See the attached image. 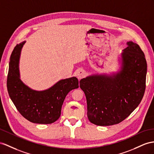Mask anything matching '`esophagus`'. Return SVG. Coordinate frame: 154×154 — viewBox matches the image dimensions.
I'll return each instance as SVG.
<instances>
[{"label": "esophagus", "instance_id": "obj_1", "mask_svg": "<svg viewBox=\"0 0 154 154\" xmlns=\"http://www.w3.org/2000/svg\"><path fill=\"white\" fill-rule=\"evenodd\" d=\"M85 74H86V73H85V72L84 70L79 69V70H78L77 72L76 76L79 79H81L83 78L85 76Z\"/></svg>", "mask_w": 154, "mask_h": 154}]
</instances>
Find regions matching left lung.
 Returning a JSON list of instances; mask_svg holds the SVG:
<instances>
[{"label":"left lung","mask_w":154,"mask_h":154,"mask_svg":"<svg viewBox=\"0 0 154 154\" xmlns=\"http://www.w3.org/2000/svg\"><path fill=\"white\" fill-rule=\"evenodd\" d=\"M122 53L123 68L114 77L91 76L80 81L91 123L108 126L120 123L140 103L146 89L147 64L140 46L133 42Z\"/></svg>","instance_id":"1"}]
</instances>
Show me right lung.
<instances>
[{
  "instance_id": "add662e5",
  "label": "right lung",
  "mask_w": 154,
  "mask_h": 154,
  "mask_svg": "<svg viewBox=\"0 0 154 154\" xmlns=\"http://www.w3.org/2000/svg\"><path fill=\"white\" fill-rule=\"evenodd\" d=\"M25 43L15 46L10 56L7 77L8 92L17 111L26 120L36 124H52L60 117L67 94L72 90L79 88V81L76 77L61 80L42 92L34 91L27 87L19 79L18 67L21 49Z\"/></svg>"
}]
</instances>
